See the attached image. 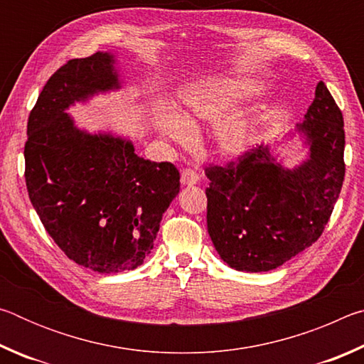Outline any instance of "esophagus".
<instances>
[{
	"label": "esophagus",
	"mask_w": 364,
	"mask_h": 364,
	"mask_svg": "<svg viewBox=\"0 0 364 364\" xmlns=\"http://www.w3.org/2000/svg\"><path fill=\"white\" fill-rule=\"evenodd\" d=\"M199 175L196 173L194 170L186 168V170H181V176H180V181L183 186H194V184L199 183Z\"/></svg>",
	"instance_id": "34e87169"
}]
</instances>
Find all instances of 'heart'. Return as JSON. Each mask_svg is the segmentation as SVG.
Here are the masks:
<instances>
[{"label":"heart","instance_id":"heart-1","mask_svg":"<svg viewBox=\"0 0 364 364\" xmlns=\"http://www.w3.org/2000/svg\"><path fill=\"white\" fill-rule=\"evenodd\" d=\"M255 90L257 83L250 78H213L189 83L180 90V112L173 107H162L154 114V122L165 138L181 144L193 138L191 127L199 123L215 125L213 146L218 156L242 157L257 138V123L249 115L226 119L224 117Z\"/></svg>","mask_w":364,"mask_h":364}]
</instances>
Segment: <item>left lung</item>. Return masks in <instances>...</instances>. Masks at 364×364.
Returning a JSON list of instances; mask_svg holds the SVG:
<instances>
[{"label": "left lung", "mask_w": 364, "mask_h": 364, "mask_svg": "<svg viewBox=\"0 0 364 364\" xmlns=\"http://www.w3.org/2000/svg\"><path fill=\"white\" fill-rule=\"evenodd\" d=\"M300 136L306 157L286 167L276 144H260L239 162L208 167L207 230L221 260L237 271L281 267L321 236L341 193L345 164L342 112L319 82Z\"/></svg>", "instance_id": "obj_1"}]
</instances>
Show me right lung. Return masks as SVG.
Segmentation results:
<instances>
[{
    "label": "right lung",
    "instance_id": "1",
    "mask_svg": "<svg viewBox=\"0 0 364 364\" xmlns=\"http://www.w3.org/2000/svg\"><path fill=\"white\" fill-rule=\"evenodd\" d=\"M122 85L114 53L72 59L48 80L27 123L30 202L60 250L97 273L143 264L180 193L173 164L139 157L130 138L86 132L67 112Z\"/></svg>",
    "mask_w": 364,
    "mask_h": 364
}]
</instances>
